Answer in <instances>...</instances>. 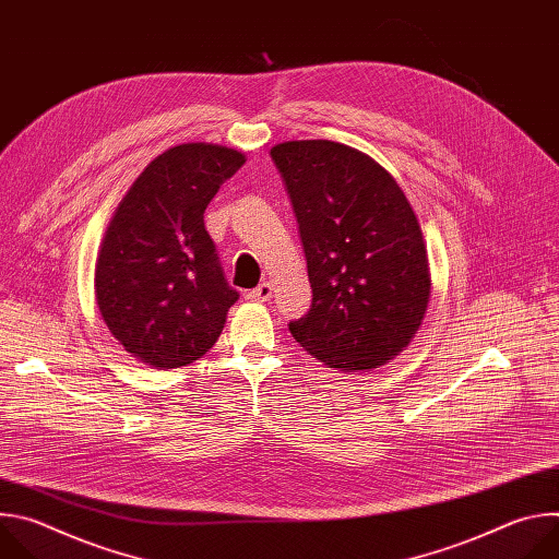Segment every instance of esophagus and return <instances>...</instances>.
I'll list each match as a JSON object with an SVG mask.
<instances>
[{
    "label": "esophagus",
    "instance_id": "obj_1",
    "mask_svg": "<svg viewBox=\"0 0 559 559\" xmlns=\"http://www.w3.org/2000/svg\"><path fill=\"white\" fill-rule=\"evenodd\" d=\"M248 298H250V300H257V302L270 300V298H272V285H270V283H261L259 287H254V289L248 292Z\"/></svg>",
    "mask_w": 559,
    "mask_h": 559
}]
</instances>
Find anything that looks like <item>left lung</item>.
Instances as JSON below:
<instances>
[{
    "instance_id": "left-lung-1",
    "label": "left lung",
    "mask_w": 559,
    "mask_h": 559,
    "mask_svg": "<svg viewBox=\"0 0 559 559\" xmlns=\"http://www.w3.org/2000/svg\"><path fill=\"white\" fill-rule=\"evenodd\" d=\"M298 221L311 305L289 332L341 371L401 354L431 294L427 246L401 186L373 158L328 139L272 147Z\"/></svg>"
}]
</instances>
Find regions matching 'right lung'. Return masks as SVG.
Wrapping results in <instances>:
<instances>
[{
	"instance_id": "add662e5",
	"label": "right lung",
	"mask_w": 559,
	"mask_h": 559,
	"mask_svg": "<svg viewBox=\"0 0 559 559\" xmlns=\"http://www.w3.org/2000/svg\"><path fill=\"white\" fill-rule=\"evenodd\" d=\"M246 154L183 143L158 154L117 205L95 265L104 323L128 354L156 369L201 358L238 292L225 281L203 212Z\"/></svg>"
}]
</instances>
